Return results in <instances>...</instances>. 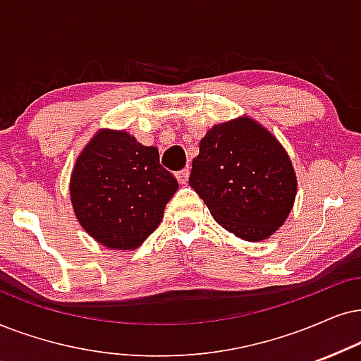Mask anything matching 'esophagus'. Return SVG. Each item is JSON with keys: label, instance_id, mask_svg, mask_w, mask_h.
Instances as JSON below:
<instances>
[{"label": "esophagus", "instance_id": "34e87169", "mask_svg": "<svg viewBox=\"0 0 361 361\" xmlns=\"http://www.w3.org/2000/svg\"><path fill=\"white\" fill-rule=\"evenodd\" d=\"M175 176H176L178 183H180V185H186V183H188V178H190V168H185V170L176 171Z\"/></svg>", "mask_w": 361, "mask_h": 361}]
</instances>
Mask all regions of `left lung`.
Returning <instances> with one entry per match:
<instances>
[{"label": "left lung", "instance_id": "1", "mask_svg": "<svg viewBox=\"0 0 361 361\" xmlns=\"http://www.w3.org/2000/svg\"><path fill=\"white\" fill-rule=\"evenodd\" d=\"M190 186L225 230L246 241L271 236L296 196V175L280 141L252 118L214 125L200 141Z\"/></svg>", "mask_w": 361, "mask_h": 361}]
</instances>
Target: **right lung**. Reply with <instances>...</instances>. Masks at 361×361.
<instances>
[{
    "instance_id": "add662e5",
    "label": "right lung",
    "mask_w": 361,
    "mask_h": 361,
    "mask_svg": "<svg viewBox=\"0 0 361 361\" xmlns=\"http://www.w3.org/2000/svg\"><path fill=\"white\" fill-rule=\"evenodd\" d=\"M178 181L154 147L126 131L102 130L76 159L73 209L86 233L111 250H135L157 230Z\"/></svg>"
}]
</instances>
